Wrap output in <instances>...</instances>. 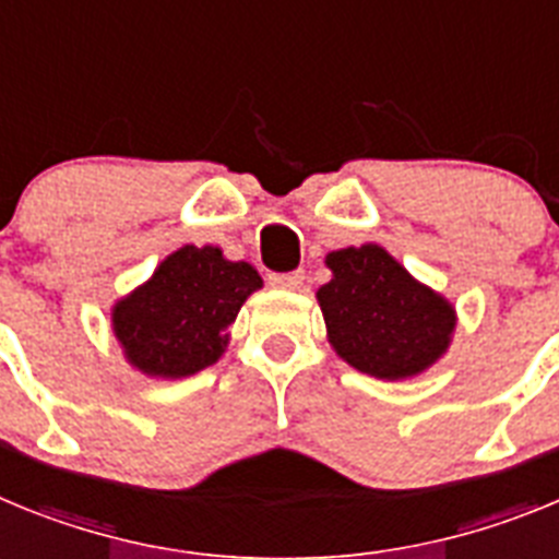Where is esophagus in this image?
Masks as SVG:
<instances>
[{
	"label": "esophagus",
	"instance_id": "34e87169",
	"mask_svg": "<svg viewBox=\"0 0 559 559\" xmlns=\"http://www.w3.org/2000/svg\"><path fill=\"white\" fill-rule=\"evenodd\" d=\"M305 271H288V274H269L271 288H283V290H296L302 285Z\"/></svg>",
	"mask_w": 559,
	"mask_h": 559
}]
</instances>
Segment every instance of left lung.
Segmentation results:
<instances>
[{
	"mask_svg": "<svg viewBox=\"0 0 559 559\" xmlns=\"http://www.w3.org/2000/svg\"><path fill=\"white\" fill-rule=\"evenodd\" d=\"M333 280L319 288L330 344L358 372L412 378L448 349L451 305L414 283L380 246L341 249L328 257Z\"/></svg>",
	"mask_w": 559,
	"mask_h": 559,
	"instance_id": "obj_1",
	"label": "left lung"
}]
</instances>
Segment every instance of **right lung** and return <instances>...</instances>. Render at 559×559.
I'll use <instances>...</instances> for the list:
<instances>
[{"label": "right lung", "instance_id": "1", "mask_svg": "<svg viewBox=\"0 0 559 559\" xmlns=\"http://www.w3.org/2000/svg\"><path fill=\"white\" fill-rule=\"evenodd\" d=\"M263 285L249 263H229L221 249L185 246L114 308V333L128 360L153 378H187L224 353L226 328L246 296Z\"/></svg>", "mask_w": 559, "mask_h": 559}]
</instances>
